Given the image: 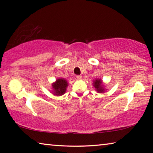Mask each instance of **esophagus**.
I'll list each match as a JSON object with an SVG mask.
<instances>
[{
	"label": "esophagus",
	"mask_w": 153,
	"mask_h": 153,
	"mask_svg": "<svg viewBox=\"0 0 153 153\" xmlns=\"http://www.w3.org/2000/svg\"><path fill=\"white\" fill-rule=\"evenodd\" d=\"M76 77H77V79H82V77L81 76H77Z\"/></svg>",
	"instance_id": "obj_1"
}]
</instances>
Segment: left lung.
Segmentation results:
<instances>
[{"label": "left lung", "instance_id": "obj_1", "mask_svg": "<svg viewBox=\"0 0 153 153\" xmlns=\"http://www.w3.org/2000/svg\"><path fill=\"white\" fill-rule=\"evenodd\" d=\"M94 87L96 88V90L98 92V93H102L105 92V88H104V86L102 85V82L100 79H96L94 82Z\"/></svg>", "mask_w": 153, "mask_h": 153}]
</instances>
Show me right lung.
<instances>
[{
  "label": "right lung",
  "instance_id": "right-lung-1",
  "mask_svg": "<svg viewBox=\"0 0 153 153\" xmlns=\"http://www.w3.org/2000/svg\"><path fill=\"white\" fill-rule=\"evenodd\" d=\"M68 83L63 78H59L56 80L52 85V88L53 89V94L56 96H61L66 92Z\"/></svg>",
  "mask_w": 153,
  "mask_h": 153
}]
</instances>
